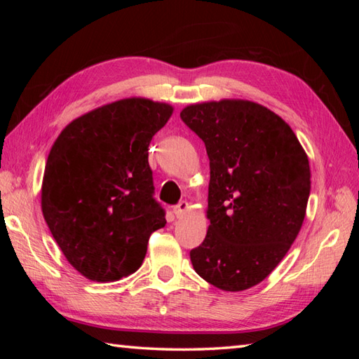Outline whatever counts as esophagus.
Masks as SVG:
<instances>
[{
	"label": "esophagus",
	"mask_w": 359,
	"mask_h": 359,
	"mask_svg": "<svg viewBox=\"0 0 359 359\" xmlns=\"http://www.w3.org/2000/svg\"><path fill=\"white\" fill-rule=\"evenodd\" d=\"M188 208H189V205H188V202H185V201L177 203V205H175V207L172 208L174 216H175V217H180L182 215H184L185 211H188Z\"/></svg>",
	"instance_id": "esophagus-1"
}]
</instances>
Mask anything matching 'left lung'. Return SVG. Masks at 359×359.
Here are the masks:
<instances>
[{
    "label": "left lung",
    "mask_w": 359,
    "mask_h": 359,
    "mask_svg": "<svg viewBox=\"0 0 359 359\" xmlns=\"http://www.w3.org/2000/svg\"><path fill=\"white\" fill-rule=\"evenodd\" d=\"M180 118L210 158L207 217L196 273L242 292L276 269L299 233L310 196L306 151L284 120L248 100L189 104Z\"/></svg>",
    "instance_id": "1"
}]
</instances>
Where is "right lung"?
<instances>
[{"label":"right lung","mask_w":359,"mask_h":359,"mask_svg":"<svg viewBox=\"0 0 359 359\" xmlns=\"http://www.w3.org/2000/svg\"><path fill=\"white\" fill-rule=\"evenodd\" d=\"M172 106L125 98L67 125L44 168L46 224L75 270L112 282L139 270L149 236L166 224L154 199L148 147Z\"/></svg>","instance_id":"1"}]
</instances>
